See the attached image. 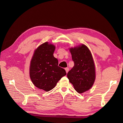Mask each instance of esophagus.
I'll use <instances>...</instances> for the list:
<instances>
[{"mask_svg":"<svg viewBox=\"0 0 123 123\" xmlns=\"http://www.w3.org/2000/svg\"><path fill=\"white\" fill-rule=\"evenodd\" d=\"M65 70H66V72L67 73V74L68 72V71H69V68H65Z\"/></svg>","mask_w":123,"mask_h":123,"instance_id":"obj_1","label":"esophagus"}]
</instances>
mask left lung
Segmentation results:
<instances>
[{
    "instance_id": "8db88e82",
    "label": "left lung",
    "mask_w": 123,
    "mask_h": 123,
    "mask_svg": "<svg viewBox=\"0 0 123 123\" xmlns=\"http://www.w3.org/2000/svg\"><path fill=\"white\" fill-rule=\"evenodd\" d=\"M74 65L67 77L75 91L82 93L89 90L96 78L95 66L92 54L86 46L82 44L69 48Z\"/></svg>"
}]
</instances>
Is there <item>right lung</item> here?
I'll list each match as a JSON object with an SVG mask.
<instances>
[{"mask_svg":"<svg viewBox=\"0 0 123 123\" xmlns=\"http://www.w3.org/2000/svg\"><path fill=\"white\" fill-rule=\"evenodd\" d=\"M55 49L54 45L48 42L41 44L34 50L30 62L31 80L35 86L45 92L53 89L67 74L58 66V61L53 55Z\"/></svg>","mask_w":123,"mask_h":123,"instance_id":"add662e5","label":"right lung"}]
</instances>
